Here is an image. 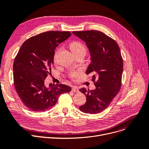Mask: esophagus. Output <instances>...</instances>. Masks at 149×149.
I'll return each instance as SVG.
<instances>
[{"instance_id":"1","label":"esophagus","mask_w":149,"mask_h":149,"mask_svg":"<svg viewBox=\"0 0 149 149\" xmlns=\"http://www.w3.org/2000/svg\"><path fill=\"white\" fill-rule=\"evenodd\" d=\"M72 91L74 92H79V89L76 86H73L72 88Z\"/></svg>"}]
</instances>
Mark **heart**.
Returning a JSON list of instances; mask_svg holds the SVG:
<instances>
[{"mask_svg":"<svg viewBox=\"0 0 149 149\" xmlns=\"http://www.w3.org/2000/svg\"><path fill=\"white\" fill-rule=\"evenodd\" d=\"M69 46H70V50L72 51V52H73L74 54H77V53H79V52H83L85 54L86 51L84 45L80 42H78V41L73 42L70 44ZM54 62L56 61L55 57H54ZM78 74H79V72H74L70 74V77L73 78L74 77L77 75Z\"/></svg>","mask_w":149,"mask_h":149,"instance_id":"1","label":"heart"}]
</instances>
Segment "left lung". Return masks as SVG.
I'll use <instances>...</instances> for the list:
<instances>
[{"instance_id":"8db88e82","label":"left lung","mask_w":149,"mask_h":149,"mask_svg":"<svg viewBox=\"0 0 149 149\" xmlns=\"http://www.w3.org/2000/svg\"><path fill=\"white\" fill-rule=\"evenodd\" d=\"M72 33L84 41L89 49L91 62L86 74H93L91 80L96 87L94 90L80 89L86 102L79 109L84 113H98L109 106L121 89L123 60L120 47L113 38L99 31Z\"/></svg>"}]
</instances>
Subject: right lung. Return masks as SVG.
<instances>
[{"mask_svg":"<svg viewBox=\"0 0 149 149\" xmlns=\"http://www.w3.org/2000/svg\"><path fill=\"white\" fill-rule=\"evenodd\" d=\"M70 36L69 31H55L33 36L22 44L15 56L14 87L22 103L31 111L49 110L56 105L61 94L71 91L65 84L45 83L51 72L55 49Z\"/></svg>","mask_w":149,"mask_h":149,"instance_id":"add662e5","label":"right lung"}]
</instances>
